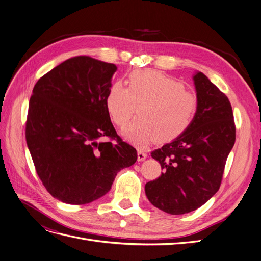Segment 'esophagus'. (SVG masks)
<instances>
[{
	"label": "esophagus",
	"mask_w": 261,
	"mask_h": 261,
	"mask_svg": "<svg viewBox=\"0 0 261 261\" xmlns=\"http://www.w3.org/2000/svg\"><path fill=\"white\" fill-rule=\"evenodd\" d=\"M146 158H147V154L145 152H143L142 150H138V161L142 162L145 160Z\"/></svg>",
	"instance_id": "esophagus-1"
}]
</instances>
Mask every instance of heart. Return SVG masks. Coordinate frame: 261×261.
<instances>
[{"label": "heart", "mask_w": 261, "mask_h": 261, "mask_svg": "<svg viewBox=\"0 0 261 261\" xmlns=\"http://www.w3.org/2000/svg\"><path fill=\"white\" fill-rule=\"evenodd\" d=\"M109 114L116 126L123 127L139 107V115L122 130L127 141L145 147L153 141L171 142L191 124L197 109L193 94L182 83L155 70L134 71L129 87L112 84L106 100Z\"/></svg>", "instance_id": "1"}]
</instances>
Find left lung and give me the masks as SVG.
<instances>
[{
    "instance_id": "obj_1",
    "label": "left lung",
    "mask_w": 261,
    "mask_h": 261,
    "mask_svg": "<svg viewBox=\"0 0 261 261\" xmlns=\"http://www.w3.org/2000/svg\"><path fill=\"white\" fill-rule=\"evenodd\" d=\"M197 109L189 128L151 152L163 173L145 186L147 198L168 214H185L206 203L220 189L236 141L228 98L202 72L193 75Z\"/></svg>"
}]
</instances>
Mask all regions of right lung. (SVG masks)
Returning a JSON list of instances; mask_svg holds the SVG:
<instances>
[{
    "label": "right lung",
    "mask_w": 261,
    "mask_h": 261,
    "mask_svg": "<svg viewBox=\"0 0 261 261\" xmlns=\"http://www.w3.org/2000/svg\"><path fill=\"white\" fill-rule=\"evenodd\" d=\"M116 70L114 64L76 56L33 88L27 144L42 185L63 202L102 197L120 169L137 162V150L118 137L106 105Z\"/></svg>",
    "instance_id": "add662e5"
}]
</instances>
